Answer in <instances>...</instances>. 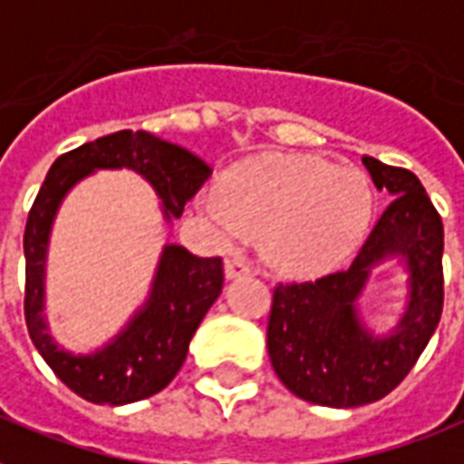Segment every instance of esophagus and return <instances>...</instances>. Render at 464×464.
I'll return each instance as SVG.
<instances>
[{
    "instance_id": "1",
    "label": "esophagus",
    "mask_w": 464,
    "mask_h": 464,
    "mask_svg": "<svg viewBox=\"0 0 464 464\" xmlns=\"http://www.w3.org/2000/svg\"><path fill=\"white\" fill-rule=\"evenodd\" d=\"M250 272H253V263H250V260L243 256L231 257V260L226 263V277L228 279L243 277V275H250Z\"/></svg>"
}]
</instances>
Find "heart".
Masks as SVG:
<instances>
[{"label": "heart", "mask_w": 464, "mask_h": 464, "mask_svg": "<svg viewBox=\"0 0 464 464\" xmlns=\"http://www.w3.org/2000/svg\"><path fill=\"white\" fill-rule=\"evenodd\" d=\"M226 231L260 238L289 272H318L348 257L372 218V187L355 168L309 155H265L233 169L208 199Z\"/></svg>", "instance_id": "b5f03b06"}]
</instances>
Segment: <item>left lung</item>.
<instances>
[{
    "instance_id": "obj_1",
    "label": "left lung",
    "mask_w": 464,
    "mask_h": 464,
    "mask_svg": "<svg viewBox=\"0 0 464 464\" xmlns=\"http://www.w3.org/2000/svg\"><path fill=\"white\" fill-rule=\"evenodd\" d=\"M389 204L350 267L318 279L277 282L267 318V353L282 384L304 401L335 409L372 404L411 372L443 314V218L411 169L362 158ZM404 256L412 302L394 334L374 339L354 299L374 264Z\"/></svg>"
}]
</instances>
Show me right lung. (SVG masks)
<instances>
[{
	"label": "right lung",
	"instance_id": "1",
	"mask_svg": "<svg viewBox=\"0 0 464 464\" xmlns=\"http://www.w3.org/2000/svg\"><path fill=\"white\" fill-rule=\"evenodd\" d=\"M99 168H130L146 177L165 204V214L182 217L185 204L199 192L211 168L197 155L146 130H116L63 153L48 169L35 194L24 231L26 289L24 316L31 341L77 397L92 404H130L158 394L175 380L189 341L224 287L221 257L192 256L187 247L168 246L162 253L153 295L114 343L92 355H70L45 334L44 265L48 233L58 204L77 179Z\"/></svg>",
	"mask_w": 464,
	"mask_h": 464
}]
</instances>
